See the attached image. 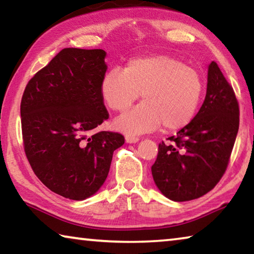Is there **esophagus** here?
Wrapping results in <instances>:
<instances>
[{
  "label": "esophagus",
  "instance_id": "1",
  "mask_svg": "<svg viewBox=\"0 0 254 254\" xmlns=\"http://www.w3.org/2000/svg\"><path fill=\"white\" fill-rule=\"evenodd\" d=\"M139 141V137L137 136H132V135H127L126 136V142L127 143H135Z\"/></svg>",
  "mask_w": 254,
  "mask_h": 254
}]
</instances>
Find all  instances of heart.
<instances>
[{
    "instance_id": "heart-1",
    "label": "heart",
    "mask_w": 254,
    "mask_h": 254,
    "mask_svg": "<svg viewBox=\"0 0 254 254\" xmlns=\"http://www.w3.org/2000/svg\"><path fill=\"white\" fill-rule=\"evenodd\" d=\"M204 88L198 70L168 55L131 59L124 70L112 68L101 81L103 100L113 111L127 110L142 94V104L114 121L117 130L132 136L161 123L167 130L188 126L198 112Z\"/></svg>"
}]
</instances>
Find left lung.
Listing matches in <instances>:
<instances>
[{
	"mask_svg": "<svg viewBox=\"0 0 254 254\" xmlns=\"http://www.w3.org/2000/svg\"><path fill=\"white\" fill-rule=\"evenodd\" d=\"M239 103L217 64L208 66L207 89L194 120L159 144L151 167L154 184L167 198H198L216 186L229 165L239 131Z\"/></svg>",
	"mask_w": 254,
	"mask_h": 254,
	"instance_id": "left-lung-1",
	"label": "left lung"
}]
</instances>
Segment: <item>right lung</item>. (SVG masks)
Returning <instances> with one entry per match:
<instances>
[{
    "label": "right lung",
    "instance_id": "add662e5",
    "mask_svg": "<svg viewBox=\"0 0 254 254\" xmlns=\"http://www.w3.org/2000/svg\"><path fill=\"white\" fill-rule=\"evenodd\" d=\"M106 53L65 48L29 80L21 101L24 151L51 191L83 200L109 175L120 133L95 128L109 119L101 94Z\"/></svg>",
    "mask_w": 254,
    "mask_h": 254
}]
</instances>
